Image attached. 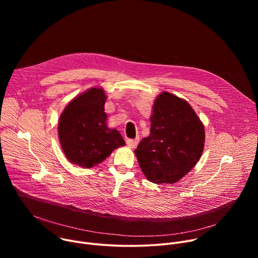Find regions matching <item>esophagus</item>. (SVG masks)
<instances>
[{"label": "esophagus", "instance_id": "obj_1", "mask_svg": "<svg viewBox=\"0 0 258 258\" xmlns=\"http://www.w3.org/2000/svg\"><path fill=\"white\" fill-rule=\"evenodd\" d=\"M138 143H139V139H127L126 140V145L130 147V148H136Z\"/></svg>", "mask_w": 258, "mask_h": 258}]
</instances>
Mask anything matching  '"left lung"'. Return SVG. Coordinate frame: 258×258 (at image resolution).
<instances>
[{
    "label": "left lung",
    "instance_id": "left-lung-1",
    "mask_svg": "<svg viewBox=\"0 0 258 258\" xmlns=\"http://www.w3.org/2000/svg\"><path fill=\"white\" fill-rule=\"evenodd\" d=\"M150 135L135 150L145 176L154 183H173L199 161L205 132L190 104L167 92L154 102Z\"/></svg>",
    "mask_w": 258,
    "mask_h": 258
}]
</instances>
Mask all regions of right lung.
I'll return each instance as SVG.
<instances>
[{"label": "right lung", "mask_w": 258, "mask_h": 258, "mask_svg": "<svg viewBox=\"0 0 258 258\" xmlns=\"http://www.w3.org/2000/svg\"><path fill=\"white\" fill-rule=\"evenodd\" d=\"M102 89L93 88L73 99L63 110L58 134L66 158L82 167H93L124 146L118 131L108 128Z\"/></svg>", "instance_id": "obj_1"}]
</instances>
